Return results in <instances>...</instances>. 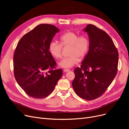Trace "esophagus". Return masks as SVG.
Returning <instances> with one entry per match:
<instances>
[{
	"instance_id": "34e87169",
	"label": "esophagus",
	"mask_w": 129,
	"mask_h": 129,
	"mask_svg": "<svg viewBox=\"0 0 129 129\" xmlns=\"http://www.w3.org/2000/svg\"><path fill=\"white\" fill-rule=\"evenodd\" d=\"M64 72H69V71H70V70H69V69H64Z\"/></svg>"
}]
</instances>
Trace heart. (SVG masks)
<instances>
[{"instance_id":"obj_1","label":"heart","mask_w":129,"mask_h":129,"mask_svg":"<svg viewBox=\"0 0 129 129\" xmlns=\"http://www.w3.org/2000/svg\"><path fill=\"white\" fill-rule=\"evenodd\" d=\"M60 43L52 41L49 44V53L56 59L61 57L63 47L70 46L68 57L61 60L58 65L61 68H71L77 64L80 59H83L87 54L90 47V41L85 34L78 35L73 31H68L60 36Z\"/></svg>"}]
</instances>
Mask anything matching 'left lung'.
Instances as JSON below:
<instances>
[{"label":"left lung","instance_id":"8db88e82","mask_svg":"<svg viewBox=\"0 0 129 129\" xmlns=\"http://www.w3.org/2000/svg\"><path fill=\"white\" fill-rule=\"evenodd\" d=\"M87 33L90 47L81 68L74 71L72 86L78 96L96 99L104 94L117 72L119 53L110 36L92 24L84 29Z\"/></svg>","mask_w":129,"mask_h":129}]
</instances>
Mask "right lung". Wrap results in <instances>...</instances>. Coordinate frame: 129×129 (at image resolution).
Segmentation results:
<instances>
[{
	"label": "right lung",
	"instance_id": "1",
	"mask_svg": "<svg viewBox=\"0 0 129 129\" xmlns=\"http://www.w3.org/2000/svg\"><path fill=\"white\" fill-rule=\"evenodd\" d=\"M57 28L41 24L24 35L19 41L14 55L15 78L28 95L43 99L51 94L62 76L61 69L48 51L49 44Z\"/></svg>",
	"mask_w": 129,
	"mask_h": 129
}]
</instances>
